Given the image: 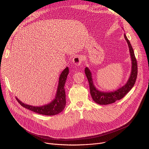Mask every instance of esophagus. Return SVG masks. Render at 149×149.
<instances>
[{"instance_id": "obj_1", "label": "esophagus", "mask_w": 149, "mask_h": 149, "mask_svg": "<svg viewBox=\"0 0 149 149\" xmlns=\"http://www.w3.org/2000/svg\"><path fill=\"white\" fill-rule=\"evenodd\" d=\"M82 61H83V59L82 58V56L79 55L75 56L73 60V62L76 65H80V64H81Z\"/></svg>"}]
</instances>
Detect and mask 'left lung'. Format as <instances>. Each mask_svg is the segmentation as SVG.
<instances>
[{
  "label": "left lung",
  "instance_id": "1",
  "mask_svg": "<svg viewBox=\"0 0 149 149\" xmlns=\"http://www.w3.org/2000/svg\"><path fill=\"white\" fill-rule=\"evenodd\" d=\"M124 37L127 40L128 47L130 48V52L131 54V57L132 60V70L131 76L128 79L127 83L125 84V85L123 86L122 87L120 88L118 90L114 91V92L110 93H104L101 92V91H98L96 89L93 84V81L92 79V75L89 68L86 67L85 69V74L88 79V81L89 84V89H90V93L93 100L97 102V103L101 105H106L113 103L116 101L122 99L125 95H126L129 91L132 89L134 86L136 77L137 73H138V66H137V62L136 60L133 48L131 45L130 42L128 39V38L124 35Z\"/></svg>",
  "mask_w": 149,
  "mask_h": 149
}]
</instances>
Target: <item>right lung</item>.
Wrapping results in <instances>:
<instances>
[{"mask_svg": "<svg viewBox=\"0 0 149 149\" xmlns=\"http://www.w3.org/2000/svg\"><path fill=\"white\" fill-rule=\"evenodd\" d=\"M68 74V68L66 67L61 73L59 78V84L57 89L56 95L55 98L51 102V103L40 107H35L29 106L19 101L16 98L17 101L22 107L26 108L31 111H33L36 113L47 116H52L58 114L61 112L65 108L66 104L65 101V93L64 89V85Z\"/></svg>", "mask_w": 149, "mask_h": 149, "instance_id": "obj_1", "label": "right lung"}]
</instances>
